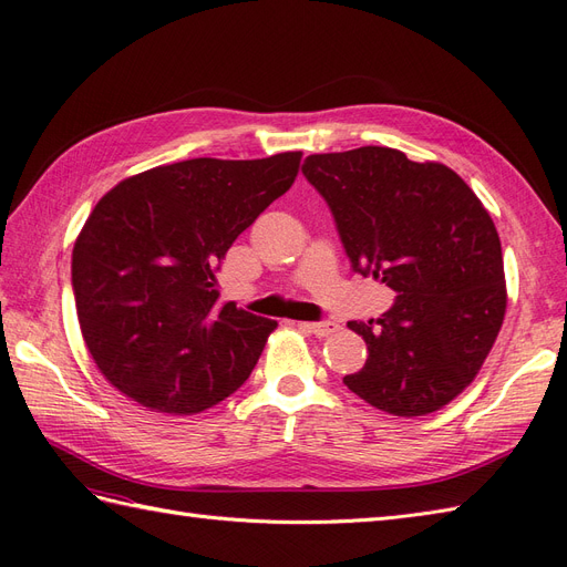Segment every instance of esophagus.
Here are the masks:
<instances>
[{
	"mask_svg": "<svg viewBox=\"0 0 567 567\" xmlns=\"http://www.w3.org/2000/svg\"><path fill=\"white\" fill-rule=\"evenodd\" d=\"M307 329H310L317 338H329V336H333L340 326L336 323V321H310V323H305Z\"/></svg>",
	"mask_w": 567,
	"mask_h": 567,
	"instance_id": "obj_1",
	"label": "esophagus"
}]
</instances>
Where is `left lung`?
<instances>
[{
	"mask_svg": "<svg viewBox=\"0 0 567 567\" xmlns=\"http://www.w3.org/2000/svg\"><path fill=\"white\" fill-rule=\"evenodd\" d=\"M350 265L398 298L379 321H350L369 359L342 379L371 406L423 416L450 404L489 354L506 312L502 241L454 169L362 146L307 156Z\"/></svg>",
	"mask_w": 567,
	"mask_h": 567,
	"instance_id": "8db88e82",
	"label": "left lung"
}]
</instances>
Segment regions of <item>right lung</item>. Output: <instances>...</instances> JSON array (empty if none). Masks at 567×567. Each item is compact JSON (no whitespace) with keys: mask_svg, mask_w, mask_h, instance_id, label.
I'll return each instance as SVG.
<instances>
[{"mask_svg":"<svg viewBox=\"0 0 567 567\" xmlns=\"http://www.w3.org/2000/svg\"><path fill=\"white\" fill-rule=\"evenodd\" d=\"M300 156L161 165L96 203L73 248L75 307L99 371L130 400L192 416L248 381L277 321L221 305L215 274Z\"/></svg>","mask_w":567,"mask_h":567,"instance_id":"1","label":"right lung"}]
</instances>
